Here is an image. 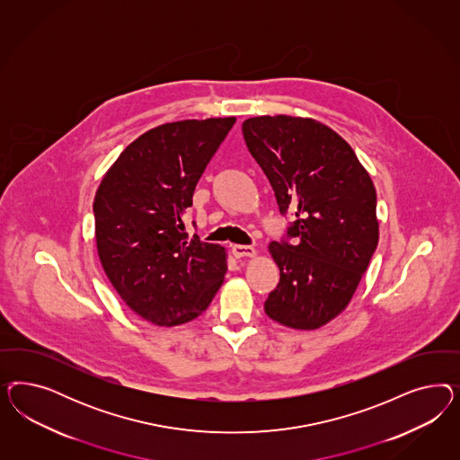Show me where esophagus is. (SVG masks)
<instances>
[{"label":"esophagus","instance_id":"obj_1","mask_svg":"<svg viewBox=\"0 0 460 460\" xmlns=\"http://www.w3.org/2000/svg\"><path fill=\"white\" fill-rule=\"evenodd\" d=\"M233 254L236 258H252L256 256V250L252 246H243V244H234L233 246Z\"/></svg>","mask_w":460,"mask_h":460}]
</instances>
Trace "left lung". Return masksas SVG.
<instances>
[{"label":"left lung","instance_id":"obj_1","mask_svg":"<svg viewBox=\"0 0 460 460\" xmlns=\"http://www.w3.org/2000/svg\"><path fill=\"white\" fill-rule=\"evenodd\" d=\"M246 146L263 168L279 202L296 221L288 241L270 244L279 283L266 315L314 331L349 305L379 239L376 189L334 129L312 118L256 116L243 123Z\"/></svg>","mask_w":460,"mask_h":460}]
</instances>
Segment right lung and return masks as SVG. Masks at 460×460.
<instances>
[{"mask_svg": "<svg viewBox=\"0 0 460 460\" xmlns=\"http://www.w3.org/2000/svg\"><path fill=\"white\" fill-rule=\"evenodd\" d=\"M236 118L165 123L129 143L94 197L96 246L126 305L155 325L194 321L223 285L226 250L189 239L195 185Z\"/></svg>", "mask_w": 460, "mask_h": 460, "instance_id": "add662e5", "label": "right lung"}]
</instances>
